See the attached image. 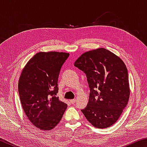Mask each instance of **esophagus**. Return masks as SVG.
Returning a JSON list of instances; mask_svg holds the SVG:
<instances>
[{
  "instance_id": "34e87169",
  "label": "esophagus",
  "mask_w": 147,
  "mask_h": 147,
  "mask_svg": "<svg viewBox=\"0 0 147 147\" xmlns=\"http://www.w3.org/2000/svg\"><path fill=\"white\" fill-rule=\"evenodd\" d=\"M76 100L75 98H74V99H71V100H70V102L72 104H75V102H76Z\"/></svg>"
}]
</instances>
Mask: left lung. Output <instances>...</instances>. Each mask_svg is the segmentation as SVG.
<instances>
[{
    "label": "left lung",
    "mask_w": 147,
    "mask_h": 147,
    "mask_svg": "<svg viewBox=\"0 0 147 147\" xmlns=\"http://www.w3.org/2000/svg\"><path fill=\"white\" fill-rule=\"evenodd\" d=\"M74 65L86 74L90 88L88 105L82 112L94 127L113 125L130 96L125 64L108 50L99 48L82 54Z\"/></svg>",
    "instance_id": "obj_1"
}]
</instances>
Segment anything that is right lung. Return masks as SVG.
I'll return each instance as SVG.
<instances>
[{
  "label": "right lung",
  "mask_w": 147,
  "mask_h": 147,
  "mask_svg": "<svg viewBox=\"0 0 147 147\" xmlns=\"http://www.w3.org/2000/svg\"><path fill=\"white\" fill-rule=\"evenodd\" d=\"M69 56L58 52L37 53L22 71L19 95L30 121L41 130H50L58 124L67 107L56 96L61 68Z\"/></svg>",
  "instance_id": "add662e5"
}]
</instances>
